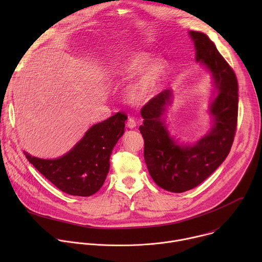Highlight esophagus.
I'll return each mask as SVG.
<instances>
[{"label": "esophagus", "mask_w": 262, "mask_h": 262, "mask_svg": "<svg viewBox=\"0 0 262 262\" xmlns=\"http://www.w3.org/2000/svg\"><path fill=\"white\" fill-rule=\"evenodd\" d=\"M126 125L128 128H135L136 125H137V121L134 117H128L127 119V122H126Z\"/></svg>", "instance_id": "obj_1"}]
</instances>
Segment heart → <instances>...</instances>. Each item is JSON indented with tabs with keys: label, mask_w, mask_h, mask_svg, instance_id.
<instances>
[{
	"label": "heart",
	"mask_w": 262,
	"mask_h": 262,
	"mask_svg": "<svg viewBox=\"0 0 262 262\" xmlns=\"http://www.w3.org/2000/svg\"><path fill=\"white\" fill-rule=\"evenodd\" d=\"M149 61L150 57L148 54L135 52L121 58L110 70V76L114 80L128 79L142 70L127 89V95L133 101H143L151 96L165 77L166 64L162 61H157L144 69L143 67Z\"/></svg>",
	"instance_id": "1"
}]
</instances>
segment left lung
Here are the masks:
<instances>
[{"mask_svg":"<svg viewBox=\"0 0 262 262\" xmlns=\"http://www.w3.org/2000/svg\"><path fill=\"white\" fill-rule=\"evenodd\" d=\"M196 60L211 71L217 95L210 112L214 124L210 133L195 146L181 147L169 137L162 122L170 91L165 90L141 108L144 118L140 132L144 138V159L155 182L172 193L192 190L225 161L233 144L238 114V85L231 66L214 43L202 32L191 31Z\"/></svg>","mask_w":262,"mask_h":262,"instance_id":"8db88e82","label":"left lung"}]
</instances>
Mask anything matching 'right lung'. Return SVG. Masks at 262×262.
Returning a JSON list of instances; mask_svg holds the SVG:
<instances>
[{
    "label": "right lung",
    "mask_w": 262,
    "mask_h": 262,
    "mask_svg": "<svg viewBox=\"0 0 262 262\" xmlns=\"http://www.w3.org/2000/svg\"><path fill=\"white\" fill-rule=\"evenodd\" d=\"M127 116L118 112L93 125L84 138L64 157L41 160L26 154L28 161L62 192L88 197L104 182L110 169V157L124 133Z\"/></svg>",
    "instance_id": "add662e5"
}]
</instances>
